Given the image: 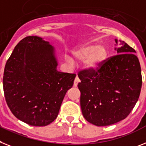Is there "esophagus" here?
<instances>
[{
    "label": "esophagus",
    "mask_w": 146,
    "mask_h": 146,
    "mask_svg": "<svg viewBox=\"0 0 146 146\" xmlns=\"http://www.w3.org/2000/svg\"><path fill=\"white\" fill-rule=\"evenodd\" d=\"M79 82H80V80H79V77H78V76H76V77L75 80H74V84H73V85H74V87H76L77 85H78V83H79Z\"/></svg>",
    "instance_id": "34e87169"
}]
</instances>
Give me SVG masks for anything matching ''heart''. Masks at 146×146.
Wrapping results in <instances>:
<instances>
[{
    "label": "heart",
    "mask_w": 146,
    "mask_h": 146,
    "mask_svg": "<svg viewBox=\"0 0 146 146\" xmlns=\"http://www.w3.org/2000/svg\"><path fill=\"white\" fill-rule=\"evenodd\" d=\"M74 59L78 62L84 61L85 68L96 69L107 57L108 50L104 45L86 44L76 48L72 52ZM69 61L71 60L69 59Z\"/></svg>",
    "instance_id": "b5f03b06"
}]
</instances>
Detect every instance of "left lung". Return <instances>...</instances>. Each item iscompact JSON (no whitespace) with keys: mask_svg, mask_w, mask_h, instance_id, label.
Segmentation results:
<instances>
[{"mask_svg":"<svg viewBox=\"0 0 146 146\" xmlns=\"http://www.w3.org/2000/svg\"><path fill=\"white\" fill-rule=\"evenodd\" d=\"M116 56L96 71H82L80 105L83 117L96 126L115 124L128 117L139 99L141 67L135 50L124 41L118 42Z\"/></svg>","mask_w":146,"mask_h":146,"instance_id":"left-lung-1","label":"left lung"}]
</instances>
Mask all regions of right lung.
Returning a JSON list of instances; mask_svg holds the SVG:
<instances>
[{
    "mask_svg": "<svg viewBox=\"0 0 146 146\" xmlns=\"http://www.w3.org/2000/svg\"><path fill=\"white\" fill-rule=\"evenodd\" d=\"M56 48L38 36L15 46L4 68L3 85L8 107L19 120L46 126L56 119L76 74L57 70Z\"/></svg>",
    "mask_w": 146,
    "mask_h": 146,
    "instance_id": "right-lung-1",
    "label": "right lung"
}]
</instances>
